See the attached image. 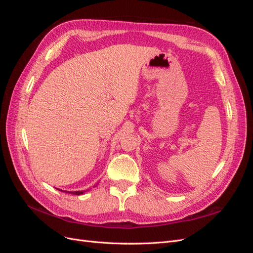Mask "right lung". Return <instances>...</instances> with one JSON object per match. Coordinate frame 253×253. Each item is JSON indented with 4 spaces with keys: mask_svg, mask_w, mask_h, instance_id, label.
<instances>
[{
    "mask_svg": "<svg viewBox=\"0 0 253 253\" xmlns=\"http://www.w3.org/2000/svg\"><path fill=\"white\" fill-rule=\"evenodd\" d=\"M83 192H85V191H76V192H68V193H73L75 195H80V194H83Z\"/></svg>",
    "mask_w": 253,
    "mask_h": 253,
    "instance_id": "1",
    "label": "right lung"
}]
</instances>
